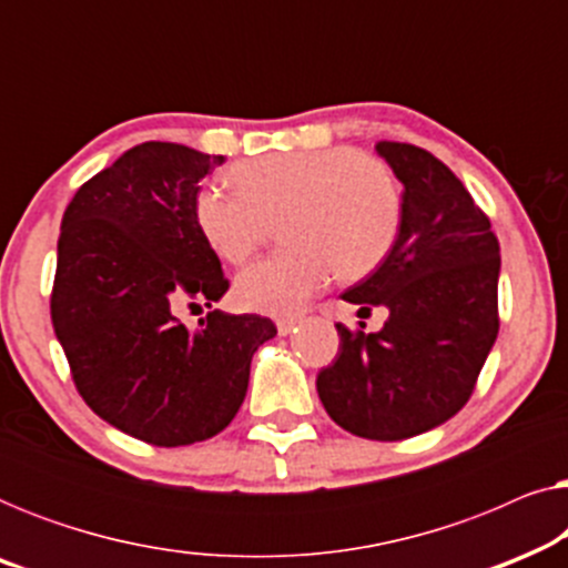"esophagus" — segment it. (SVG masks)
I'll use <instances>...</instances> for the list:
<instances>
[{"mask_svg":"<svg viewBox=\"0 0 568 568\" xmlns=\"http://www.w3.org/2000/svg\"><path fill=\"white\" fill-rule=\"evenodd\" d=\"M297 317H284V321H278L276 323V328H278V333H282V336H290V333L297 328Z\"/></svg>","mask_w":568,"mask_h":568,"instance_id":"34e87169","label":"esophagus"}]
</instances>
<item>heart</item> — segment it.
<instances>
[{
  "mask_svg": "<svg viewBox=\"0 0 568 568\" xmlns=\"http://www.w3.org/2000/svg\"><path fill=\"white\" fill-rule=\"evenodd\" d=\"M235 191L201 189L193 222L227 263H243L282 222L286 251L255 261L235 278V300L251 313L297 315L325 290L333 271L359 278L393 251L403 193L393 170L356 146L271 152L230 168Z\"/></svg>",
  "mask_w": 568,
  "mask_h": 568,
  "instance_id": "heart-1",
  "label": "heart"
}]
</instances>
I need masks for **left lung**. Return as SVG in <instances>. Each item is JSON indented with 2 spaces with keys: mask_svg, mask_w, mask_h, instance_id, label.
<instances>
[{
  "mask_svg": "<svg viewBox=\"0 0 568 568\" xmlns=\"http://www.w3.org/2000/svg\"><path fill=\"white\" fill-rule=\"evenodd\" d=\"M403 183L387 258L341 297L387 307L383 331L336 325V362L317 395L341 429L398 442L445 424L476 387L499 333V240L453 170L422 146L377 142ZM359 310V313H362Z\"/></svg>",
  "mask_w": 568,
  "mask_h": 568,
  "instance_id": "obj_1",
  "label": "left lung"
}]
</instances>
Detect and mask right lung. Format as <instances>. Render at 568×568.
Returning a JSON list of instances; mask_svg holds the SVG:
<instances>
[{"label": "right lung", "mask_w": 568, "mask_h": 568, "mask_svg": "<svg viewBox=\"0 0 568 568\" xmlns=\"http://www.w3.org/2000/svg\"><path fill=\"white\" fill-rule=\"evenodd\" d=\"M222 154L144 142L69 201L57 247L51 321L77 390L95 414L154 447L220 434L243 406L251 359L276 325L212 310L199 331L183 302L230 290L199 235L193 199Z\"/></svg>", "instance_id": "1"}]
</instances>
